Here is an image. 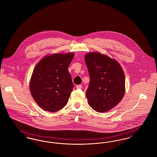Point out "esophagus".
Wrapping results in <instances>:
<instances>
[{
  "instance_id": "1",
  "label": "esophagus",
  "mask_w": 157,
  "mask_h": 157,
  "mask_svg": "<svg viewBox=\"0 0 157 157\" xmlns=\"http://www.w3.org/2000/svg\"><path fill=\"white\" fill-rule=\"evenodd\" d=\"M76 88L77 89H82V86L81 85H78L76 86Z\"/></svg>"
}]
</instances>
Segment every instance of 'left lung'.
Listing matches in <instances>:
<instances>
[{"label": "left lung", "mask_w": 157, "mask_h": 157, "mask_svg": "<svg viewBox=\"0 0 157 157\" xmlns=\"http://www.w3.org/2000/svg\"><path fill=\"white\" fill-rule=\"evenodd\" d=\"M85 60L90 76L86 97L98 112H107L118 104L125 92V77L120 63L106 55L89 52Z\"/></svg>", "instance_id": "8db88e82"}]
</instances>
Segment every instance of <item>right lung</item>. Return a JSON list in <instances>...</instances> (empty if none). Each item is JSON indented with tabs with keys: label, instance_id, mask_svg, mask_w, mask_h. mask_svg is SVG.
<instances>
[{
	"label": "right lung",
	"instance_id": "1",
	"mask_svg": "<svg viewBox=\"0 0 157 157\" xmlns=\"http://www.w3.org/2000/svg\"><path fill=\"white\" fill-rule=\"evenodd\" d=\"M74 53L45 56L36 64L30 78L29 89L37 104L48 112H56L67 104L73 90L68 67Z\"/></svg>",
	"mask_w": 157,
	"mask_h": 157
}]
</instances>
